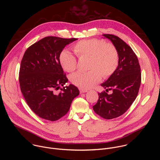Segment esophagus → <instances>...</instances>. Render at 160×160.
Here are the masks:
<instances>
[{
  "mask_svg": "<svg viewBox=\"0 0 160 160\" xmlns=\"http://www.w3.org/2000/svg\"><path fill=\"white\" fill-rule=\"evenodd\" d=\"M80 90V92L81 93V94H82V93H85V92H87V90H86V89H82V88H80L79 89Z\"/></svg>",
  "mask_w": 160,
  "mask_h": 160,
  "instance_id": "obj_1",
  "label": "esophagus"
}]
</instances>
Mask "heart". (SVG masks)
Segmentation results:
<instances>
[{"mask_svg": "<svg viewBox=\"0 0 160 160\" xmlns=\"http://www.w3.org/2000/svg\"><path fill=\"white\" fill-rule=\"evenodd\" d=\"M79 58H89L88 72H77L70 77L72 83L82 89L92 88L102 78L111 77L117 69L119 52L115 45L103 39L82 40L73 45ZM59 63L67 72H73L77 68V58L69 51L63 50L59 56Z\"/></svg>", "mask_w": 160, "mask_h": 160, "instance_id": "b5f03b06", "label": "heart"}]
</instances>
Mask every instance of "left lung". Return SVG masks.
<instances>
[{"label":"left lung","mask_w":160,"mask_h":160,"mask_svg":"<svg viewBox=\"0 0 160 160\" xmlns=\"http://www.w3.org/2000/svg\"><path fill=\"white\" fill-rule=\"evenodd\" d=\"M115 45L119 52L116 72L101 86L106 91L99 93V99L93 106L96 114L107 120L124 114L138 96L141 83V67L135 52L123 40L111 34H103ZM109 90L112 94L108 95Z\"/></svg>","instance_id":"left-lung-1"}]
</instances>
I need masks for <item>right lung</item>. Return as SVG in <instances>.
<instances>
[{"mask_svg": "<svg viewBox=\"0 0 160 160\" xmlns=\"http://www.w3.org/2000/svg\"><path fill=\"white\" fill-rule=\"evenodd\" d=\"M77 40L46 37L30 46L22 57L19 73L21 91L30 109L43 119H60L80 94L72 84L64 86L68 80L59 61L66 45ZM61 86L63 87L57 94Z\"/></svg>", "mask_w": 160, "mask_h": 160, "instance_id": "obj_1", "label": "right lung"}]
</instances>
